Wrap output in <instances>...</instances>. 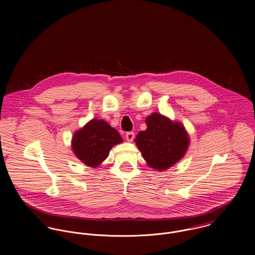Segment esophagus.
<instances>
[{
    "instance_id": "34e87169",
    "label": "esophagus",
    "mask_w": 255,
    "mask_h": 255,
    "mask_svg": "<svg viewBox=\"0 0 255 255\" xmlns=\"http://www.w3.org/2000/svg\"><path fill=\"white\" fill-rule=\"evenodd\" d=\"M126 138H127V140L128 141H132L133 140V138H134V133L132 132V131H129V132H127V134H126Z\"/></svg>"
}]
</instances>
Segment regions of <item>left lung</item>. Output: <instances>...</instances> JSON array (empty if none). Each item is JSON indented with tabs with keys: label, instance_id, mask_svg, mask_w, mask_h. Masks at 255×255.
<instances>
[{
	"label": "left lung",
	"instance_id": "1",
	"mask_svg": "<svg viewBox=\"0 0 255 255\" xmlns=\"http://www.w3.org/2000/svg\"><path fill=\"white\" fill-rule=\"evenodd\" d=\"M147 128L139 131L134 142L149 167L166 171L186 153L190 138L184 126L160 113H152L145 120Z\"/></svg>",
	"mask_w": 255,
	"mask_h": 255
}]
</instances>
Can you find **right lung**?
<instances>
[{
	"label": "right lung",
	"mask_w": 255,
	"mask_h": 255,
	"mask_svg": "<svg viewBox=\"0 0 255 255\" xmlns=\"http://www.w3.org/2000/svg\"><path fill=\"white\" fill-rule=\"evenodd\" d=\"M122 142L120 133L106 121L92 119L73 133L72 150L84 165L97 168L107 159L111 149Z\"/></svg>",
	"instance_id": "right-lung-1"
}]
</instances>
